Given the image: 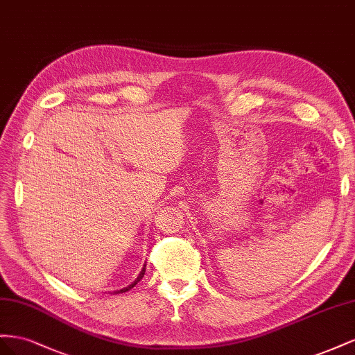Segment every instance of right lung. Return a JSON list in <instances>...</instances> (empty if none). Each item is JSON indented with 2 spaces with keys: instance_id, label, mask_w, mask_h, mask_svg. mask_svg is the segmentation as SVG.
I'll list each match as a JSON object with an SVG mask.
<instances>
[{
  "instance_id": "1",
  "label": "right lung",
  "mask_w": 355,
  "mask_h": 355,
  "mask_svg": "<svg viewBox=\"0 0 355 355\" xmlns=\"http://www.w3.org/2000/svg\"><path fill=\"white\" fill-rule=\"evenodd\" d=\"M144 272H146V266L143 268V270L139 272V275L137 277V279L132 282V284H129V286H128V287H125V288H121V290H117V291H114V295H119V293H125V291H129L130 288H134V287L138 284V282H139L141 279H143V277H144Z\"/></svg>"
}]
</instances>
